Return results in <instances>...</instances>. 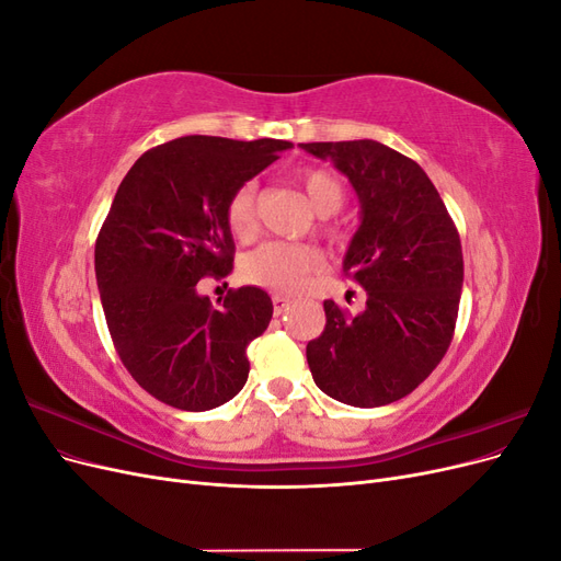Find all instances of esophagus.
Returning a JSON list of instances; mask_svg holds the SVG:
<instances>
[{
    "instance_id": "34e87169",
    "label": "esophagus",
    "mask_w": 561,
    "mask_h": 561,
    "mask_svg": "<svg viewBox=\"0 0 561 561\" xmlns=\"http://www.w3.org/2000/svg\"><path fill=\"white\" fill-rule=\"evenodd\" d=\"M271 301H274V311H276V316L285 313V311H287V307H290V299L283 297V295H274V297H271Z\"/></svg>"
}]
</instances>
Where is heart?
Listing matches in <instances>:
<instances>
[{"label":"heart","instance_id":"b5f03b06","mask_svg":"<svg viewBox=\"0 0 561 561\" xmlns=\"http://www.w3.org/2000/svg\"><path fill=\"white\" fill-rule=\"evenodd\" d=\"M301 192L307 196L309 206L318 215H332L344 206V186L332 173L311 168L299 175ZM227 227L239 241L254 239L260 229L257 215V184L245 182L236 186L227 201ZM332 239H342V231L336 227H325ZM322 257L311 245H293L268 241L252 250L241 264L243 280L266 287V290L295 295L309 285L311 276L320 268Z\"/></svg>","mask_w":561,"mask_h":561}]
</instances>
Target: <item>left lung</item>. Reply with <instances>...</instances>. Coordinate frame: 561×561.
Here are the masks:
<instances>
[{
  "instance_id": "8db88e82",
  "label": "left lung",
  "mask_w": 561,
  "mask_h": 561,
  "mask_svg": "<svg viewBox=\"0 0 561 561\" xmlns=\"http://www.w3.org/2000/svg\"><path fill=\"white\" fill-rule=\"evenodd\" d=\"M330 159L360 201L344 257L365 287V311L332 299L325 330L307 346L316 386L351 407L396 402L426 381L451 344L463 287L461 239L423 168L377 140L307 142Z\"/></svg>"
}]
</instances>
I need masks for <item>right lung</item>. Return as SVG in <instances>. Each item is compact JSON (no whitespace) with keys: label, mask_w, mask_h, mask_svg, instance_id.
Listing matches in <instances>:
<instances>
[{"label":"right lung","mask_w":561,"mask_h":561,"mask_svg":"<svg viewBox=\"0 0 561 561\" xmlns=\"http://www.w3.org/2000/svg\"><path fill=\"white\" fill-rule=\"evenodd\" d=\"M290 147L186 135L145 151L118 184L95 241V278L118 358L157 400L206 412L245 386V348L274 304L252 285L217 304L196 287L233 268L231 192Z\"/></svg>","instance_id":"1"}]
</instances>
